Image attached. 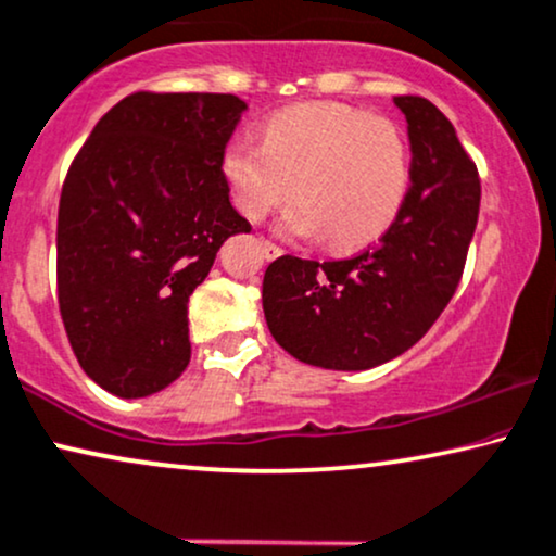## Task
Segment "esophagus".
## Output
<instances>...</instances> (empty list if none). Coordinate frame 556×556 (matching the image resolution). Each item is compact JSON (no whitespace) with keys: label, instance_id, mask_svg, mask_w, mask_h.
Here are the masks:
<instances>
[{"label":"esophagus","instance_id":"esophagus-1","mask_svg":"<svg viewBox=\"0 0 556 556\" xmlns=\"http://www.w3.org/2000/svg\"><path fill=\"white\" fill-rule=\"evenodd\" d=\"M258 245H262V251H264L266 258H277L279 254H282V249H279L277 243H271L269 238H258Z\"/></svg>","mask_w":556,"mask_h":556}]
</instances>
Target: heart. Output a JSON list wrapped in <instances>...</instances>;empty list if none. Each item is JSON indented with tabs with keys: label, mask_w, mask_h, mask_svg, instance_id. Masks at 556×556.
I'll return each instance as SVG.
<instances>
[{
	"label": "heart",
	"mask_w": 556,
	"mask_h": 556,
	"mask_svg": "<svg viewBox=\"0 0 556 556\" xmlns=\"http://www.w3.org/2000/svg\"><path fill=\"white\" fill-rule=\"evenodd\" d=\"M236 207L262 220L285 205L290 236H318L333 251L359 249L395 220L410 179L403 130L349 104H298L271 115L264 143L236 140L223 153Z\"/></svg>",
	"instance_id": "heart-1"
}]
</instances>
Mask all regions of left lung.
<instances>
[{
	"mask_svg": "<svg viewBox=\"0 0 556 556\" xmlns=\"http://www.w3.org/2000/svg\"><path fill=\"white\" fill-rule=\"evenodd\" d=\"M410 138V189L379 243L341 262L279 256L264 274L274 341L323 369H371L418 343L465 271L480 213V174L448 117L395 97Z\"/></svg>",
	"mask_w": 556,
	"mask_h": 556,
	"instance_id": "obj_1",
	"label": "left lung"
}]
</instances>
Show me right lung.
Returning a JSON list of instances; mask_svg holds the SVG:
<instances>
[{"label": "right lung", "mask_w": 556, "mask_h": 556, "mask_svg": "<svg viewBox=\"0 0 556 556\" xmlns=\"http://www.w3.org/2000/svg\"><path fill=\"white\" fill-rule=\"evenodd\" d=\"M245 102L210 91H136L94 125L63 179L59 311L81 369L117 397H146L187 369V302L226 238L223 153Z\"/></svg>", "instance_id": "1"}]
</instances>
